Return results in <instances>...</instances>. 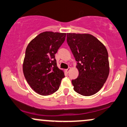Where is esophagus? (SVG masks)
Returning <instances> with one entry per match:
<instances>
[{
	"label": "esophagus",
	"instance_id": "1",
	"mask_svg": "<svg viewBox=\"0 0 127 127\" xmlns=\"http://www.w3.org/2000/svg\"><path fill=\"white\" fill-rule=\"evenodd\" d=\"M70 69H71L70 67H68L66 70H65V71H66L67 73H68L70 72Z\"/></svg>",
	"mask_w": 127,
	"mask_h": 127
}]
</instances>
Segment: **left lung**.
<instances>
[{
	"label": "left lung",
	"instance_id": "1",
	"mask_svg": "<svg viewBox=\"0 0 127 127\" xmlns=\"http://www.w3.org/2000/svg\"><path fill=\"white\" fill-rule=\"evenodd\" d=\"M67 42L77 62L78 78L72 81L74 90L84 96L97 93L109 73L108 52L104 45L89 34L67 33Z\"/></svg>",
	"mask_w": 127,
	"mask_h": 127
}]
</instances>
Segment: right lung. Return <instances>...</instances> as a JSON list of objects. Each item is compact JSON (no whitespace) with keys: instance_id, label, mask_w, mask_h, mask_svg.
Instances as JSON below:
<instances>
[{"instance_id":"obj_1","label":"right lung","mask_w":127,"mask_h":127,"mask_svg":"<svg viewBox=\"0 0 127 127\" xmlns=\"http://www.w3.org/2000/svg\"><path fill=\"white\" fill-rule=\"evenodd\" d=\"M65 33L45 32L29 43L23 62L26 81L37 94L48 95L59 90L64 72L57 65L55 54L64 42Z\"/></svg>"}]
</instances>
